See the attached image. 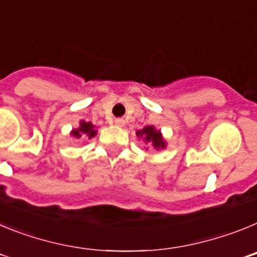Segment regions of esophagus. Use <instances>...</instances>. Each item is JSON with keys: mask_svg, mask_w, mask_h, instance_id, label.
<instances>
[{"mask_svg": "<svg viewBox=\"0 0 257 257\" xmlns=\"http://www.w3.org/2000/svg\"><path fill=\"white\" fill-rule=\"evenodd\" d=\"M114 124H117V126H123V124H124V119H122V118H115V119H114Z\"/></svg>", "mask_w": 257, "mask_h": 257, "instance_id": "esophagus-1", "label": "esophagus"}]
</instances>
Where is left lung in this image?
Returning a JSON list of instances; mask_svg holds the SVG:
<instances>
[{
    "label": "left lung",
    "mask_w": 257,
    "mask_h": 257,
    "mask_svg": "<svg viewBox=\"0 0 257 257\" xmlns=\"http://www.w3.org/2000/svg\"><path fill=\"white\" fill-rule=\"evenodd\" d=\"M136 135L139 136V138H143L145 142V144L148 143V144L153 145L154 149H163L166 148V142L163 140L162 134L161 131L156 130V127L154 126H147L144 127L143 130L138 131Z\"/></svg>",
    "instance_id": "8db88e82"
}]
</instances>
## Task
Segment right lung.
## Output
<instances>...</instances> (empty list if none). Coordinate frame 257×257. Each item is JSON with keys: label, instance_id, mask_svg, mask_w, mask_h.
Segmentation results:
<instances>
[{"label": "right lung", "instance_id": "obj_1", "mask_svg": "<svg viewBox=\"0 0 257 257\" xmlns=\"http://www.w3.org/2000/svg\"><path fill=\"white\" fill-rule=\"evenodd\" d=\"M70 135L79 139V138H88L91 139L96 135V130H95V126L91 123V122H85L81 121L79 122V127L76 128V130H72Z\"/></svg>", "mask_w": 257, "mask_h": 257}]
</instances>
